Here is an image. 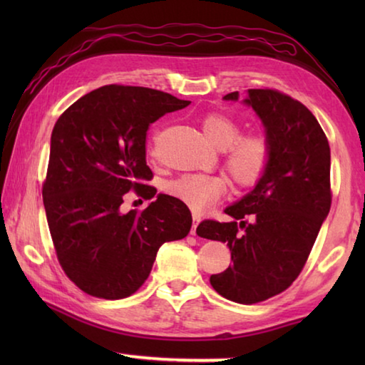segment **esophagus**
<instances>
[{
    "label": "esophagus",
    "instance_id": "34e87169",
    "mask_svg": "<svg viewBox=\"0 0 365 365\" xmlns=\"http://www.w3.org/2000/svg\"><path fill=\"white\" fill-rule=\"evenodd\" d=\"M200 215H193V225H191V235H196V227H197V224H200Z\"/></svg>",
    "mask_w": 365,
    "mask_h": 365
}]
</instances>
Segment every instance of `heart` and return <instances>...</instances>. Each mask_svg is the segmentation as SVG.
I'll return each mask as SVG.
<instances>
[{
  "label": "heart",
  "instance_id": "obj_1",
  "mask_svg": "<svg viewBox=\"0 0 365 365\" xmlns=\"http://www.w3.org/2000/svg\"><path fill=\"white\" fill-rule=\"evenodd\" d=\"M206 140L224 151V168L238 187H252L264 175L270 159V145L264 135H243V128L230 115L209 113L201 120ZM227 191L222 177L206 174H185L165 185V193L201 212Z\"/></svg>",
  "mask_w": 365,
  "mask_h": 365
}]
</instances>
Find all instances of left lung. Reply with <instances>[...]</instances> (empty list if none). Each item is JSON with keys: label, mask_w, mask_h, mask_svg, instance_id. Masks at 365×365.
Wrapping results in <instances>:
<instances>
[{"label": "left lung", "mask_w": 365, "mask_h": 365, "mask_svg": "<svg viewBox=\"0 0 365 365\" xmlns=\"http://www.w3.org/2000/svg\"><path fill=\"white\" fill-rule=\"evenodd\" d=\"M224 100L237 101L238 91ZM245 103L265 127L269 165L255 190L225 209L232 222L202 220L196 233L232 251L230 267L209 279L215 292L255 304L285 292L304 267L331 206L330 146L314 114L292 96L251 88Z\"/></svg>", "instance_id": "obj_1"}]
</instances>
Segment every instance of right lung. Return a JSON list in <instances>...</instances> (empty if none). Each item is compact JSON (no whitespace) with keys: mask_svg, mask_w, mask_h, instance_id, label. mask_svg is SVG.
Here are the masks:
<instances>
[{"mask_svg":"<svg viewBox=\"0 0 365 365\" xmlns=\"http://www.w3.org/2000/svg\"><path fill=\"white\" fill-rule=\"evenodd\" d=\"M164 91L106 85L67 108L51 133L43 205L58 261L86 294L122 299L143 285L158 250L191 228L190 209L158 195L143 211L120 212L128 191L151 200L146 132L187 108Z\"/></svg>","mask_w":365,"mask_h":365,"instance_id":"obj_1","label":"right lung"}]
</instances>
